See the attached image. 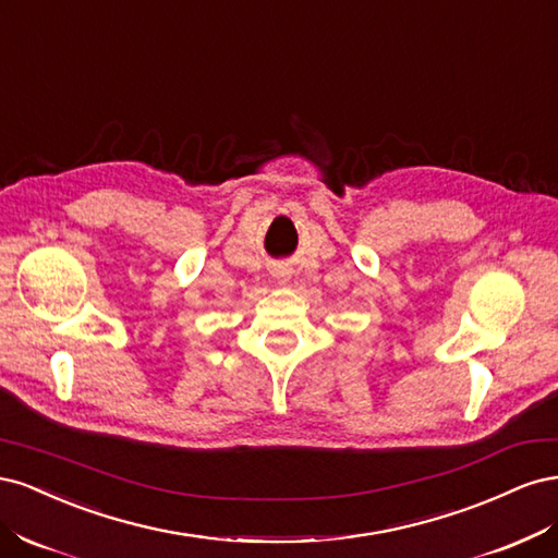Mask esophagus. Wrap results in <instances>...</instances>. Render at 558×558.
Wrapping results in <instances>:
<instances>
[{
    "label": "esophagus",
    "mask_w": 558,
    "mask_h": 558,
    "mask_svg": "<svg viewBox=\"0 0 558 558\" xmlns=\"http://www.w3.org/2000/svg\"><path fill=\"white\" fill-rule=\"evenodd\" d=\"M275 277H277V279H286V277H289V269L277 267V269H275Z\"/></svg>",
    "instance_id": "34e87169"
}]
</instances>
